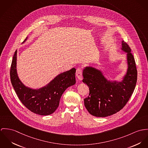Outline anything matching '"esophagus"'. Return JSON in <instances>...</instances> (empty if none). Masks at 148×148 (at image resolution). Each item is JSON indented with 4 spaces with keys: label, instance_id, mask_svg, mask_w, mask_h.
Listing matches in <instances>:
<instances>
[{
    "label": "esophagus",
    "instance_id": "1",
    "mask_svg": "<svg viewBox=\"0 0 148 148\" xmlns=\"http://www.w3.org/2000/svg\"><path fill=\"white\" fill-rule=\"evenodd\" d=\"M76 76L79 79H82V69L81 68H78L76 70Z\"/></svg>",
    "mask_w": 148,
    "mask_h": 148
}]
</instances>
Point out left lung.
Segmentation results:
<instances>
[{"mask_svg":"<svg viewBox=\"0 0 148 148\" xmlns=\"http://www.w3.org/2000/svg\"><path fill=\"white\" fill-rule=\"evenodd\" d=\"M122 49L127 52L128 69L122 82H108L101 73L92 67L83 72V82L89 88V95L84 99V106L91 115L107 117L122 110L133 94L137 79V70L131 49L122 42Z\"/></svg>","mask_w":148,"mask_h":148,"instance_id":"left-lung-1","label":"left lung"}]
</instances>
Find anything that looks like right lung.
<instances>
[{"label": "right lung", "mask_w": 148, "mask_h": 148, "mask_svg": "<svg viewBox=\"0 0 148 148\" xmlns=\"http://www.w3.org/2000/svg\"><path fill=\"white\" fill-rule=\"evenodd\" d=\"M16 55V50L11 63L10 78L18 98L26 108L34 114L40 115L53 114L58 108L61 97L66 88L75 83L76 69L73 68L58 75L43 88L32 90L24 86L17 77Z\"/></svg>", "instance_id": "right-lung-1"}]
</instances>
